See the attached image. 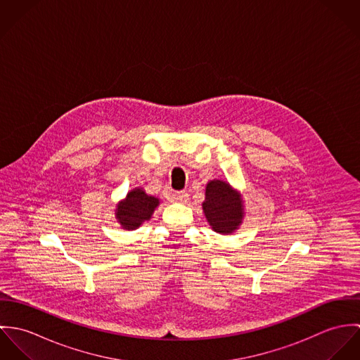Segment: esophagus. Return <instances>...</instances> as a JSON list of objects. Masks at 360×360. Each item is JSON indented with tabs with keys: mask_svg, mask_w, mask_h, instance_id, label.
<instances>
[{
	"mask_svg": "<svg viewBox=\"0 0 360 360\" xmlns=\"http://www.w3.org/2000/svg\"><path fill=\"white\" fill-rule=\"evenodd\" d=\"M172 198H173V201H176V202L186 204L187 200H188V194H187V191H176V193L172 194Z\"/></svg>",
	"mask_w": 360,
	"mask_h": 360,
	"instance_id": "34e87169",
	"label": "esophagus"
}]
</instances>
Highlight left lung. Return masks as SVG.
<instances>
[{"label":"left lung","instance_id":"1","mask_svg":"<svg viewBox=\"0 0 360 360\" xmlns=\"http://www.w3.org/2000/svg\"><path fill=\"white\" fill-rule=\"evenodd\" d=\"M202 209L212 230L219 234L234 233L244 219V205L240 193L221 180H210L206 184Z\"/></svg>","mask_w":360,"mask_h":360}]
</instances>
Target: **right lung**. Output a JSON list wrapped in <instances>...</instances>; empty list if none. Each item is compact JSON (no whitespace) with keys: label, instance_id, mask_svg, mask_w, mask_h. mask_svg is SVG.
I'll return each mask as SVG.
<instances>
[{"label":"right lung","instance_id":"right-lung-1","mask_svg":"<svg viewBox=\"0 0 360 360\" xmlns=\"http://www.w3.org/2000/svg\"><path fill=\"white\" fill-rule=\"evenodd\" d=\"M159 200L148 195L143 188H133L116 207V219L124 230H136L150 220Z\"/></svg>","mask_w":360,"mask_h":360}]
</instances>
